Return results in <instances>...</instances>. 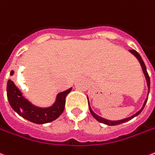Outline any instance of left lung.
Returning <instances> with one entry per match:
<instances>
[{
	"label": "left lung",
	"mask_w": 155,
	"mask_h": 155,
	"mask_svg": "<svg viewBox=\"0 0 155 155\" xmlns=\"http://www.w3.org/2000/svg\"><path fill=\"white\" fill-rule=\"evenodd\" d=\"M132 54H134L137 59L138 60V62L140 64V65H141L142 70H143V74H144V76H145L146 79V82H147V86H148V95H147V97H146L145 101H144V102H143V107L142 108L139 110L138 111H137L135 114L134 115H132L131 117H126V118H123L121 119V120H117V121H111V120H107V119L103 118V117H101L100 116H98L97 114H96L93 110L91 107V106H90V101H89V98L88 96H87V99H88V105H89V108H90V111H91V115L93 116V117L95 119H96L98 122H100L101 123H104V124H106V125H108V126H115V125H119V124H122L123 123H126L127 121H130L131 119H133L135 117H137L138 115H139L140 113H141V111H143V107H145L146 103H147V101H148V96H149V88H150V79H149V74H148V72H147V69H146L145 64H144V62L143 61V59H142L141 56L139 55L138 52L135 51V50H129Z\"/></svg>",
	"instance_id": "1"
}]
</instances>
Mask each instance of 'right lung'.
Returning a JSON list of instances; mask_svg holds the SVG:
<instances>
[{"label":"right lung","instance_id":"right-lung-1","mask_svg":"<svg viewBox=\"0 0 155 155\" xmlns=\"http://www.w3.org/2000/svg\"><path fill=\"white\" fill-rule=\"evenodd\" d=\"M13 74L14 70H12L10 75ZM71 90L72 87L57 94L54 102L50 107H40L27 99L23 96L21 90L12 80L7 81L6 85L7 98L12 108L23 118L37 124L50 123L58 118L64 110L65 97L71 91Z\"/></svg>","mask_w":155,"mask_h":155}]
</instances>
